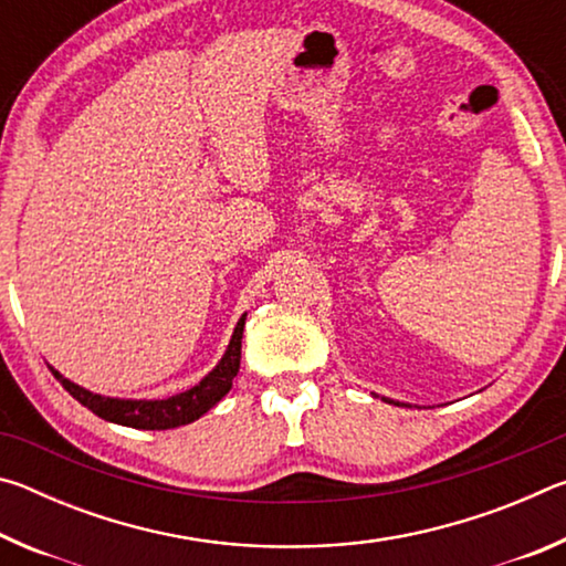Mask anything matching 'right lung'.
<instances>
[{
  "label": "right lung",
  "mask_w": 566,
  "mask_h": 566,
  "mask_svg": "<svg viewBox=\"0 0 566 566\" xmlns=\"http://www.w3.org/2000/svg\"><path fill=\"white\" fill-rule=\"evenodd\" d=\"M244 317L237 322L232 342H229L222 361H219L197 387H191L169 399H109L92 395V391L82 389L80 385H74V381L64 379L56 369H52V375L76 401H80V405L92 409L94 415L102 419L114 421V424L134 429H175L207 415V411L232 389V379L237 377L239 359H242Z\"/></svg>",
  "instance_id": "obj_1"
}]
</instances>
